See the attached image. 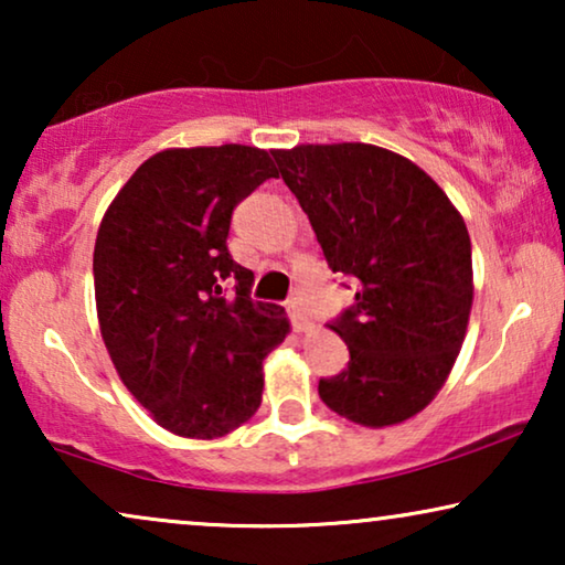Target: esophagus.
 I'll list each match as a JSON object with an SVG mask.
<instances>
[{"mask_svg": "<svg viewBox=\"0 0 565 565\" xmlns=\"http://www.w3.org/2000/svg\"><path fill=\"white\" fill-rule=\"evenodd\" d=\"M288 313H290L292 329H296V331H308V329H311V319H308V313L303 311V306H300V300H296V298L290 300Z\"/></svg>", "mask_w": 565, "mask_h": 565, "instance_id": "1", "label": "esophagus"}]
</instances>
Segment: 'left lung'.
I'll list each match as a JSON object with an SVG mask.
<instances>
[{
	"instance_id": "1",
	"label": "left lung",
	"mask_w": 565,
	"mask_h": 565,
	"mask_svg": "<svg viewBox=\"0 0 565 565\" xmlns=\"http://www.w3.org/2000/svg\"><path fill=\"white\" fill-rule=\"evenodd\" d=\"M273 157L331 273L358 285L331 323L344 373L319 381L331 412L391 427L429 406L458 360L473 306L470 236L431 177L373 143H303Z\"/></svg>"
}]
</instances>
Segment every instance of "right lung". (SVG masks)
Wrapping results in <instances>:
<instances>
[{
	"label": "right lung",
	"instance_id": "add662e5",
	"mask_svg": "<svg viewBox=\"0 0 565 565\" xmlns=\"http://www.w3.org/2000/svg\"><path fill=\"white\" fill-rule=\"evenodd\" d=\"M277 177L265 149L153 153L105 211L95 242L99 334L120 381L172 435L215 439L262 404V362L288 337L285 308L252 300L231 259V213Z\"/></svg>",
	"mask_w": 565,
	"mask_h": 565
}]
</instances>
